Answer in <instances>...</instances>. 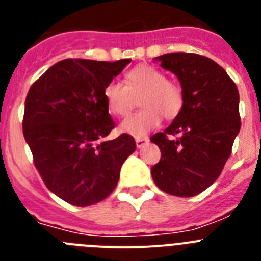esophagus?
Masks as SVG:
<instances>
[{"label":"esophagus","mask_w":261,"mask_h":261,"mask_svg":"<svg viewBox=\"0 0 261 261\" xmlns=\"http://www.w3.org/2000/svg\"><path fill=\"white\" fill-rule=\"evenodd\" d=\"M147 142H149V138H147V137H137V138H136V146H137L138 149H141V147L145 146Z\"/></svg>","instance_id":"esophagus-1"}]
</instances>
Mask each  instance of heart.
Instances as JSON below:
<instances>
[{
    "instance_id": "b5f03b06",
    "label": "heart",
    "mask_w": 261,
    "mask_h": 261,
    "mask_svg": "<svg viewBox=\"0 0 261 261\" xmlns=\"http://www.w3.org/2000/svg\"><path fill=\"white\" fill-rule=\"evenodd\" d=\"M138 95V106L142 109L129 115L120 124L121 132L133 137H142L156 128L162 115L171 120L182 110L184 92L180 85L167 80L163 71L149 64H140L129 70L124 84L109 81L103 88L106 106L115 116L128 114L133 105V97Z\"/></svg>"
}]
</instances>
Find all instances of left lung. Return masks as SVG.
<instances>
[{
	"mask_svg": "<svg viewBox=\"0 0 261 261\" xmlns=\"http://www.w3.org/2000/svg\"><path fill=\"white\" fill-rule=\"evenodd\" d=\"M177 76L184 106L164 132L150 140L162 152L151 176L159 189L176 197H194L211 186L231 154L240 133V93L215 61L193 53L156 57ZM179 136L168 139V135Z\"/></svg>",
	"mask_w": 261,
	"mask_h": 261,
	"instance_id": "1",
	"label": "left lung"
}]
</instances>
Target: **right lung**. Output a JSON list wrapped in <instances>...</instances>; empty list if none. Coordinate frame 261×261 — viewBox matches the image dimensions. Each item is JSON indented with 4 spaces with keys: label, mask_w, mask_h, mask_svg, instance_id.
Instances as JSON below:
<instances>
[{
    "label": "right lung",
    "mask_w": 261,
    "mask_h": 261,
    "mask_svg": "<svg viewBox=\"0 0 261 261\" xmlns=\"http://www.w3.org/2000/svg\"><path fill=\"white\" fill-rule=\"evenodd\" d=\"M130 59L98 62L64 59L30 88L23 135L42 181L51 193L77 207L109 197L135 138L123 135L105 141L115 128L103 88Z\"/></svg>",
    "instance_id": "right-lung-1"
}]
</instances>
